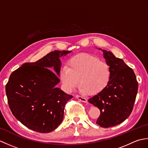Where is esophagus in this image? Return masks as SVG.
Wrapping results in <instances>:
<instances>
[{"label":"esophagus","instance_id":"esophagus-1","mask_svg":"<svg viewBox=\"0 0 148 148\" xmlns=\"http://www.w3.org/2000/svg\"><path fill=\"white\" fill-rule=\"evenodd\" d=\"M76 98L83 102H85V103L87 102V99L86 98H84V97H83L79 96V95H76Z\"/></svg>","mask_w":148,"mask_h":148}]
</instances>
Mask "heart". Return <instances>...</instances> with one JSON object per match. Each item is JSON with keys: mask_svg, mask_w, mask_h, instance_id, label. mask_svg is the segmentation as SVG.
I'll return each mask as SVG.
<instances>
[{"mask_svg": "<svg viewBox=\"0 0 148 148\" xmlns=\"http://www.w3.org/2000/svg\"><path fill=\"white\" fill-rule=\"evenodd\" d=\"M111 76V69L106 62L87 53L73 56L69 60L68 67H62L60 72V78L67 91H73L80 82L81 92L90 95L102 92Z\"/></svg>", "mask_w": 148, "mask_h": 148, "instance_id": "obj_1", "label": "heart"}]
</instances>
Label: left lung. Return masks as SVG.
Instances as JSON below:
<instances>
[{
	"label": "left lung",
	"instance_id": "1",
	"mask_svg": "<svg viewBox=\"0 0 148 148\" xmlns=\"http://www.w3.org/2000/svg\"><path fill=\"white\" fill-rule=\"evenodd\" d=\"M101 49L106 62L111 69L108 85L102 92L88 99L100 109L96 123L103 128L121 123L132 111L138 91V83L132 69L111 51Z\"/></svg>",
	"mask_w": 148,
	"mask_h": 148
}]
</instances>
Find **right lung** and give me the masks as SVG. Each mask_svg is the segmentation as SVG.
<instances>
[{
	"label": "right lung",
	"instance_id": "add662e5",
	"mask_svg": "<svg viewBox=\"0 0 148 148\" xmlns=\"http://www.w3.org/2000/svg\"><path fill=\"white\" fill-rule=\"evenodd\" d=\"M71 52L51 51L36 62L25 63L10 75L5 86L9 108L29 129L49 133L62 123L65 106L73 97L55 86L60 82V58Z\"/></svg>",
	"mask_w": 148,
	"mask_h": 148
}]
</instances>
